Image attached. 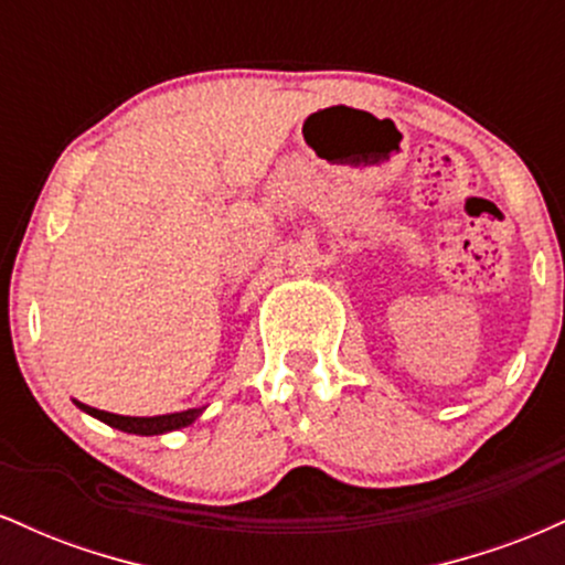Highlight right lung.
<instances>
[{"instance_id":"1","label":"right lung","mask_w":565,"mask_h":565,"mask_svg":"<svg viewBox=\"0 0 565 565\" xmlns=\"http://www.w3.org/2000/svg\"><path fill=\"white\" fill-rule=\"evenodd\" d=\"M82 412H87L89 417L100 419V423L116 427L121 433H132V436H164V433L180 430V427L193 425L204 412L201 408H185V412H172V414H159V417H121V414H111V412H103V408L87 406L82 401H74Z\"/></svg>"}]
</instances>
